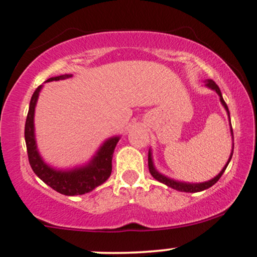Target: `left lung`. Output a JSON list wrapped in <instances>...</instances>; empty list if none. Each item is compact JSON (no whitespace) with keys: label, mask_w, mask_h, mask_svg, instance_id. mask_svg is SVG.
I'll return each mask as SVG.
<instances>
[{"label":"left lung","mask_w":257,"mask_h":257,"mask_svg":"<svg viewBox=\"0 0 257 257\" xmlns=\"http://www.w3.org/2000/svg\"><path fill=\"white\" fill-rule=\"evenodd\" d=\"M205 85L206 87L211 88V89H214L215 91H216L217 94H219L220 96V101L221 104H222L223 107H225V110L227 111V114H228V118H229V111H228V107H227V104L225 102V100H223L222 98V94H221V90L219 88V85H217L215 82L213 81V79H206L205 81ZM229 124H231V119H229ZM231 134L233 137V131H232V126H231ZM234 146V145H233ZM232 155H233V151L231 152V156H229L228 158V162L226 163V166L223 167V169L221 170V172L217 174L216 176H215L214 179L209 180V181H205V182H200V184H187V182H181V181H176V180H173V179H169L167 178V176L162 175L161 173L157 172V169H156L155 166H153V161H152V153L151 151H149V170L150 173H151V175L155 178L157 181L162 182V184L169 186V187L174 188V190L176 191H180V192H190V193H194V192H200V191H204L206 190V188L211 187V186L216 184L217 181H219V179L222 176V174L225 173L226 168L227 166H228L229 161H231L232 158Z\"/></svg>","instance_id":"obj_1"}]
</instances>
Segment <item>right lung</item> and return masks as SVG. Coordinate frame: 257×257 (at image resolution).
Segmentation results:
<instances>
[{
	"label": "right lung",
	"mask_w": 257,
	"mask_h": 257,
	"mask_svg": "<svg viewBox=\"0 0 257 257\" xmlns=\"http://www.w3.org/2000/svg\"><path fill=\"white\" fill-rule=\"evenodd\" d=\"M72 77V75H61L57 77L47 79V82L59 81ZM42 89V85L37 88L32 94L29 107L28 117L25 122V143L28 149V157L34 173L40 178L44 184L51 186L57 192L65 196H78L93 191L110 178L112 172V156L114 147L118 143L119 137L107 139L94 156L93 159L85 166L73 168L70 170H58L44 163L40 156L35 139L34 116L38 95Z\"/></svg>",
	"instance_id": "add662e5"
}]
</instances>
